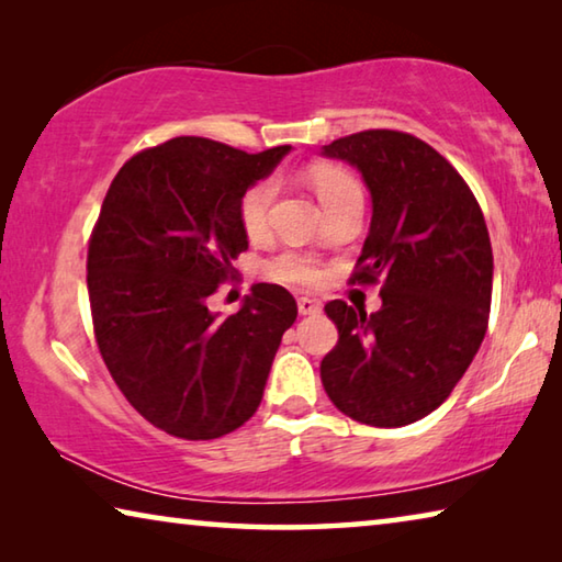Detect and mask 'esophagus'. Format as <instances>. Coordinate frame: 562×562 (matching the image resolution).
Instances as JSON below:
<instances>
[{"instance_id": "obj_1", "label": "esophagus", "mask_w": 562, "mask_h": 562, "mask_svg": "<svg viewBox=\"0 0 562 562\" xmlns=\"http://www.w3.org/2000/svg\"><path fill=\"white\" fill-rule=\"evenodd\" d=\"M297 310H300V315H317V312L322 310V304L312 297H300Z\"/></svg>"}]
</instances>
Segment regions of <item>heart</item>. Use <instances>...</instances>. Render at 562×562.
Returning a JSON list of instances; mask_svg holds the SVG:
<instances>
[{
	"label": "heart",
	"instance_id": "1",
	"mask_svg": "<svg viewBox=\"0 0 562 562\" xmlns=\"http://www.w3.org/2000/svg\"><path fill=\"white\" fill-rule=\"evenodd\" d=\"M310 180L315 186L317 195L325 211L335 207L337 203L347 201V198L361 193L359 183L351 178L347 170L331 168V166H317L310 170ZM278 180L262 178L245 190L237 205V215H240V225L247 237L258 240V237L268 235L270 221H272V205L278 201ZM270 278L292 282V284H317L322 280V268L300 252H282L268 265Z\"/></svg>",
	"mask_w": 562,
	"mask_h": 562
}]
</instances>
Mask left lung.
<instances>
[{
    "instance_id": "obj_1",
    "label": "left lung",
    "mask_w": 562,
    "mask_h": 562,
    "mask_svg": "<svg viewBox=\"0 0 562 562\" xmlns=\"http://www.w3.org/2000/svg\"><path fill=\"white\" fill-rule=\"evenodd\" d=\"M322 156L355 166L372 195L351 282H384L372 315L341 300L325 307L339 341L322 359V384L341 414L396 429L446 402L486 337L488 227L465 180L422 138L361 131Z\"/></svg>"
}]
</instances>
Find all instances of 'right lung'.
Here are the masks:
<instances>
[{"label":"right lung","mask_w":562,"mask_h":562,"mask_svg":"<svg viewBox=\"0 0 562 562\" xmlns=\"http://www.w3.org/2000/svg\"><path fill=\"white\" fill-rule=\"evenodd\" d=\"M288 154L170 138L123 164L103 198L87 262L99 351L131 406L178 439H221L258 412L297 319L292 294L268 282L235 315L207 310L247 250L243 193Z\"/></svg>","instance_id":"1"}]
</instances>
